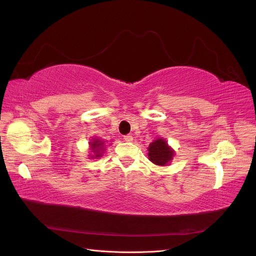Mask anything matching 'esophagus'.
<instances>
[{"instance_id":"obj_1","label":"esophagus","mask_w":256,"mask_h":256,"mask_svg":"<svg viewBox=\"0 0 256 256\" xmlns=\"http://www.w3.org/2000/svg\"><path fill=\"white\" fill-rule=\"evenodd\" d=\"M124 140H125L126 142H132L134 138H132V136H131V134H127V136H124Z\"/></svg>"}]
</instances>
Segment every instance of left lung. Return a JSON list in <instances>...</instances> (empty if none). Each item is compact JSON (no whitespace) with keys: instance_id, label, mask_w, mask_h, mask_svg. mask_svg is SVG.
<instances>
[{"instance_id":"1","label":"left lung","mask_w":256,"mask_h":256,"mask_svg":"<svg viewBox=\"0 0 256 256\" xmlns=\"http://www.w3.org/2000/svg\"><path fill=\"white\" fill-rule=\"evenodd\" d=\"M147 150H148V159L154 164L159 166H170L175 156V150L162 138L154 140Z\"/></svg>"}]
</instances>
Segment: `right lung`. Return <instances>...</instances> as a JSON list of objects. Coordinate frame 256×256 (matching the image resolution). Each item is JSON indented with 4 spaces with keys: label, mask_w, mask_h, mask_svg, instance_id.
I'll return each instance as SVG.
<instances>
[{
    "label": "right lung",
    "mask_w": 256,
    "mask_h": 256,
    "mask_svg": "<svg viewBox=\"0 0 256 256\" xmlns=\"http://www.w3.org/2000/svg\"><path fill=\"white\" fill-rule=\"evenodd\" d=\"M90 154L88 158L90 159H98L104 156L106 152V141L100 140L99 138L95 136L90 138Z\"/></svg>",
    "instance_id": "right-lung-1"
}]
</instances>
